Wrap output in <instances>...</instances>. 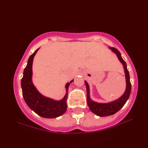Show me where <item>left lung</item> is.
Returning <instances> with one entry per match:
<instances>
[{"mask_svg":"<svg viewBox=\"0 0 148 148\" xmlns=\"http://www.w3.org/2000/svg\"><path fill=\"white\" fill-rule=\"evenodd\" d=\"M109 49L117 55L118 60L123 64V66L125 74V78H126V90H125V93L117 100L108 103H99L93 101V100L90 99V87L86 81H84L87 91L86 97L88 106L91 111L93 112L94 114H95L96 115L101 116V117L112 115L115 114L116 112H117L119 110H120L125 104V103L127 101L128 98H129L131 92V83L130 81L129 72H128V71L127 69L126 63L123 60V59L122 58L121 53H119V51L117 49H116L114 48H111V47H109Z\"/></svg>","mask_w":148,"mask_h":148,"instance_id":"obj_1","label":"left lung"}]
</instances>
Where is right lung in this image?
I'll return each instance as SVG.
<instances>
[{
	"mask_svg": "<svg viewBox=\"0 0 148 148\" xmlns=\"http://www.w3.org/2000/svg\"><path fill=\"white\" fill-rule=\"evenodd\" d=\"M37 49L28 60L27 65L23 71V76L21 81L23 99L27 106L36 114L45 118H55L64 114L67 110L68 88L74 80L67 83L65 85L66 93L60 100H56L42 95L34 85L32 80L33 60Z\"/></svg>",
	"mask_w": 148,
	"mask_h": 148,
	"instance_id": "right-lung-1",
	"label": "right lung"
}]
</instances>
